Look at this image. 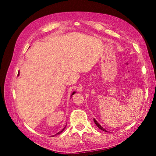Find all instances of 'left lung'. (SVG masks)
Segmentation results:
<instances>
[{
  "mask_svg": "<svg viewBox=\"0 0 156 156\" xmlns=\"http://www.w3.org/2000/svg\"><path fill=\"white\" fill-rule=\"evenodd\" d=\"M94 122H95V124H96V126H98V127L99 129H101V130H102V131H106V130H105V129L103 128V127H102V126H100V125H99V124H98V122H97V121L96 120H95V119H94Z\"/></svg>",
  "mask_w": 156,
  "mask_h": 156,
  "instance_id": "left-lung-1",
  "label": "left lung"
}]
</instances>
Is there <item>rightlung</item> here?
<instances>
[{"instance_id":"add662e5","label":"right lung","mask_w":156,"mask_h":156,"mask_svg":"<svg viewBox=\"0 0 156 156\" xmlns=\"http://www.w3.org/2000/svg\"><path fill=\"white\" fill-rule=\"evenodd\" d=\"M18 74H19V73H18ZM75 94V92H73V93L72 94V95H73V94ZM65 129V127L64 129H62V130L61 131H60V132H58V133H57L56 134V135H58V134H60V133H62V131L63 130H64V129ZM56 135H55V136H56Z\"/></svg>"}]
</instances>
